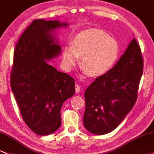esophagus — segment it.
<instances>
[{
    "label": "esophagus",
    "mask_w": 154,
    "mask_h": 154,
    "mask_svg": "<svg viewBox=\"0 0 154 154\" xmlns=\"http://www.w3.org/2000/svg\"><path fill=\"white\" fill-rule=\"evenodd\" d=\"M75 92L76 93H79L80 92V90H81V87L79 85V84H75Z\"/></svg>",
    "instance_id": "34e87169"
}]
</instances>
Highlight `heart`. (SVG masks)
Segmentation results:
<instances>
[{"mask_svg":"<svg viewBox=\"0 0 154 154\" xmlns=\"http://www.w3.org/2000/svg\"><path fill=\"white\" fill-rule=\"evenodd\" d=\"M120 48L117 39L98 29L81 31L73 38L72 45L62 50V62L72 70L79 62L85 73L98 77L112 70L120 57Z\"/></svg>","mask_w":154,"mask_h":154,"instance_id":"1","label":"heart"}]
</instances>
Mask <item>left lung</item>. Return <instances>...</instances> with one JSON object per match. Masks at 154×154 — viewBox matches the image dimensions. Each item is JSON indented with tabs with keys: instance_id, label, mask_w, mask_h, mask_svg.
<instances>
[{
	"instance_id": "1",
	"label": "left lung",
	"mask_w": 154,
	"mask_h": 154,
	"mask_svg": "<svg viewBox=\"0 0 154 154\" xmlns=\"http://www.w3.org/2000/svg\"><path fill=\"white\" fill-rule=\"evenodd\" d=\"M143 68L141 50L134 37L112 70L95 79L86 90V129L102 135L120 125L136 102Z\"/></svg>"
}]
</instances>
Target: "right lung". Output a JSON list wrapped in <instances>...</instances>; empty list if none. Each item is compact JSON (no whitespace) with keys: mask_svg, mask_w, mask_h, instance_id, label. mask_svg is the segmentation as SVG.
I'll return each mask as SVG.
<instances>
[{"mask_svg":"<svg viewBox=\"0 0 154 154\" xmlns=\"http://www.w3.org/2000/svg\"><path fill=\"white\" fill-rule=\"evenodd\" d=\"M69 26L37 19L23 33L14 51L11 87L26 125L38 135L60 127L62 104L75 93L74 79L48 62L62 51L57 30Z\"/></svg>","mask_w":154,"mask_h":154,"instance_id":"add662e5","label":"right lung"}]
</instances>
